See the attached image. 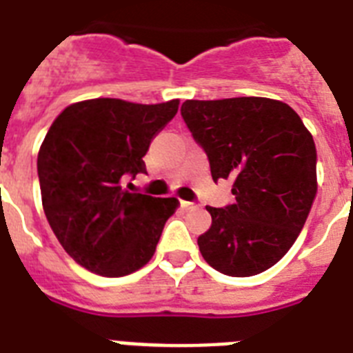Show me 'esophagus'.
<instances>
[{"mask_svg": "<svg viewBox=\"0 0 353 353\" xmlns=\"http://www.w3.org/2000/svg\"><path fill=\"white\" fill-rule=\"evenodd\" d=\"M180 205H182V209H185V211H194V209H198V203L185 202V200H182V202H180Z\"/></svg>", "mask_w": 353, "mask_h": 353, "instance_id": "obj_1", "label": "esophagus"}]
</instances>
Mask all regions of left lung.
Segmentation results:
<instances>
[{
	"mask_svg": "<svg viewBox=\"0 0 353 353\" xmlns=\"http://www.w3.org/2000/svg\"><path fill=\"white\" fill-rule=\"evenodd\" d=\"M180 113L212 180H231L236 198L208 208L212 223L198 236L203 260L234 278L270 269L294 245L316 198L310 131L288 104L267 97L185 101Z\"/></svg>",
	"mask_w": 353,
	"mask_h": 353,
	"instance_id": "left-lung-1",
	"label": "left lung"
}]
</instances>
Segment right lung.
<instances>
[{
  "mask_svg": "<svg viewBox=\"0 0 353 353\" xmlns=\"http://www.w3.org/2000/svg\"><path fill=\"white\" fill-rule=\"evenodd\" d=\"M179 104L90 99L52 122L37 155L43 209L63 249L90 272L121 278L155 254L179 200L130 193L124 180L144 173L142 157Z\"/></svg>",
  "mask_w": 353,
  "mask_h": 353,
  "instance_id": "right-lung-1",
  "label": "right lung"
}]
</instances>
